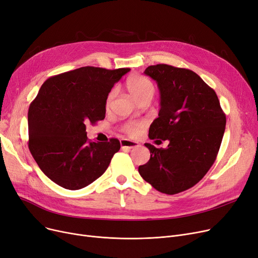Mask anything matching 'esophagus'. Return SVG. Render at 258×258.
<instances>
[{
	"mask_svg": "<svg viewBox=\"0 0 258 258\" xmlns=\"http://www.w3.org/2000/svg\"><path fill=\"white\" fill-rule=\"evenodd\" d=\"M121 144V148L122 149H133V148H136L138 147V143L135 141H131V140H126V139H123L120 141Z\"/></svg>",
	"mask_w": 258,
	"mask_h": 258,
	"instance_id": "obj_1",
	"label": "esophagus"
}]
</instances>
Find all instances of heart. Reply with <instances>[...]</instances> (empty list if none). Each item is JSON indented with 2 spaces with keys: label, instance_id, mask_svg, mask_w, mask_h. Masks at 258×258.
<instances>
[{
  "label": "heart",
  "instance_id": "1",
  "mask_svg": "<svg viewBox=\"0 0 258 258\" xmlns=\"http://www.w3.org/2000/svg\"><path fill=\"white\" fill-rule=\"evenodd\" d=\"M125 87L127 92L132 96L134 100H136L138 103H141L143 101L150 102L152 98L155 95V85L154 83L140 75H132L130 76L126 81H125ZM114 98V93L111 92L108 94L106 98V106H109L111 100ZM144 127V122L143 121H130L126 122L124 125H123L122 130L124 133H126L131 137H137L141 133L142 128Z\"/></svg>",
  "mask_w": 258,
  "mask_h": 258
}]
</instances>
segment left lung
<instances>
[{"label":"left lung","instance_id":"8db88e82","mask_svg":"<svg viewBox=\"0 0 258 258\" xmlns=\"http://www.w3.org/2000/svg\"><path fill=\"white\" fill-rule=\"evenodd\" d=\"M144 74L160 91V110L149 137L167 140L169 145L157 149L145 143L151 158L138 171L157 191L174 195L198 183L216 160L226 114L214 89L193 71L157 64Z\"/></svg>","mask_w":258,"mask_h":258}]
</instances>
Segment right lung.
I'll return each mask as SVG.
<instances>
[{"mask_svg":"<svg viewBox=\"0 0 258 258\" xmlns=\"http://www.w3.org/2000/svg\"><path fill=\"white\" fill-rule=\"evenodd\" d=\"M130 71L85 66L43 83L28 109V148L51 181L80 189L106 171L120 142L91 141L86 124L105 118L110 89Z\"/></svg>","mask_w":258,"mask_h":258,"instance_id":"1","label":"right lung"}]
</instances>
